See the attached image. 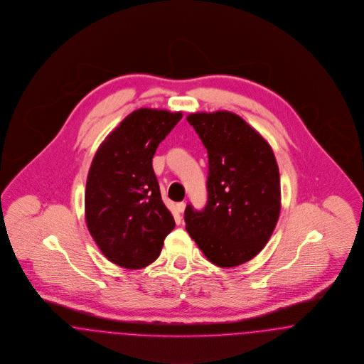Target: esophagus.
I'll return each mask as SVG.
<instances>
[{"label": "esophagus", "mask_w": 364, "mask_h": 364, "mask_svg": "<svg viewBox=\"0 0 364 364\" xmlns=\"http://www.w3.org/2000/svg\"><path fill=\"white\" fill-rule=\"evenodd\" d=\"M185 208H186V204L182 201V203H178L176 204V210L179 212V213H183L185 212Z\"/></svg>", "instance_id": "1"}]
</instances>
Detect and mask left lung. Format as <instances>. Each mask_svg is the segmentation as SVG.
<instances>
[{"mask_svg": "<svg viewBox=\"0 0 364 364\" xmlns=\"http://www.w3.org/2000/svg\"><path fill=\"white\" fill-rule=\"evenodd\" d=\"M186 119L208 152L207 205L186 207V230L212 264H244L264 248L279 218L275 156L267 141L232 112H197Z\"/></svg>", "mask_w": 364, "mask_h": 364, "instance_id": "left-lung-1", "label": "left lung"}]
</instances>
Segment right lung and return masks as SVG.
Wrapping results in <instances>:
<instances>
[{"label": "right lung", "mask_w": 364, "mask_h": 364, "mask_svg": "<svg viewBox=\"0 0 364 364\" xmlns=\"http://www.w3.org/2000/svg\"><path fill=\"white\" fill-rule=\"evenodd\" d=\"M182 112L139 108L97 151L86 182L85 218L104 256L120 267H146L175 228L161 200L152 159Z\"/></svg>", "instance_id": "add662e5"}]
</instances>
